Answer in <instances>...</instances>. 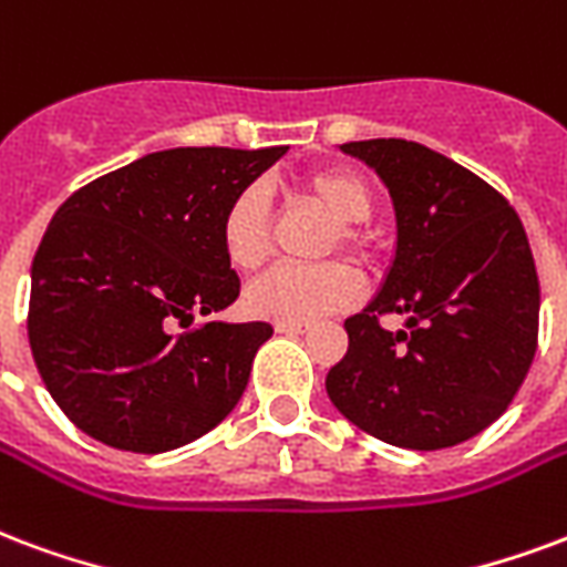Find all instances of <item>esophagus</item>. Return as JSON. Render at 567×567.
<instances>
[{"instance_id":"34e87169","label":"esophagus","mask_w":567,"mask_h":567,"mask_svg":"<svg viewBox=\"0 0 567 567\" xmlns=\"http://www.w3.org/2000/svg\"><path fill=\"white\" fill-rule=\"evenodd\" d=\"M306 330H309V324H285V321H276V333H285V337H300Z\"/></svg>"}]
</instances>
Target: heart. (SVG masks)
Masks as SVG:
<instances>
[{"label": "heart", "mask_w": 567, "mask_h": 567, "mask_svg": "<svg viewBox=\"0 0 567 567\" xmlns=\"http://www.w3.org/2000/svg\"><path fill=\"white\" fill-rule=\"evenodd\" d=\"M300 195L318 204L337 225L333 249L354 261H369L372 240L360 221H367L375 207V195L360 174L346 167H324L306 174ZM221 251L234 270H258L270 255V204L261 188H240L221 213L219 225ZM360 279L348 264H318V267H272L261 279L246 288V309L255 318L285 321V324H309L327 312H339L358 303Z\"/></svg>", "instance_id": "1"}]
</instances>
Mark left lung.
I'll list each match as a JSON object with an SVG mask.
<instances>
[{"label": "left lung", "instance_id": "obj_1", "mask_svg": "<svg viewBox=\"0 0 567 567\" xmlns=\"http://www.w3.org/2000/svg\"><path fill=\"white\" fill-rule=\"evenodd\" d=\"M384 179L396 258L379 297L346 321L327 396L363 433L442 451L502 417L538 348L540 285L523 221L496 188L430 146L342 144ZM410 316L390 334L381 315Z\"/></svg>", "mask_w": 567, "mask_h": 567}]
</instances>
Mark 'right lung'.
<instances>
[{
    "mask_svg": "<svg viewBox=\"0 0 567 567\" xmlns=\"http://www.w3.org/2000/svg\"><path fill=\"white\" fill-rule=\"evenodd\" d=\"M285 146H177L78 188L32 258L29 348L65 417L162 454L209 433L249 384L267 321H198L240 297L221 251L230 198Z\"/></svg>",
    "mask_w": 567,
    "mask_h": 567,
    "instance_id": "obj_1",
    "label": "right lung"
}]
</instances>
